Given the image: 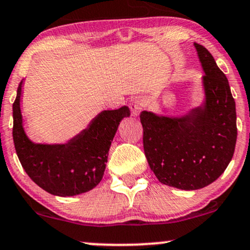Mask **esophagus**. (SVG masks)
Wrapping results in <instances>:
<instances>
[{
    "mask_svg": "<svg viewBox=\"0 0 250 250\" xmlns=\"http://www.w3.org/2000/svg\"><path fill=\"white\" fill-rule=\"evenodd\" d=\"M130 107L133 116H139V113L142 112L143 108L145 107V101H144L143 97L140 96L133 97L130 102Z\"/></svg>",
    "mask_w": 250,
    "mask_h": 250,
    "instance_id": "1",
    "label": "esophagus"
}]
</instances>
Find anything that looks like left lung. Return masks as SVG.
Wrapping results in <instances>:
<instances>
[{
    "instance_id": "1",
    "label": "left lung",
    "mask_w": 250,
    "mask_h": 250,
    "mask_svg": "<svg viewBox=\"0 0 250 250\" xmlns=\"http://www.w3.org/2000/svg\"><path fill=\"white\" fill-rule=\"evenodd\" d=\"M194 46L205 72L204 102L179 117L140 113L149 167L161 184L185 190L204 188L225 172L237 137L228 79L205 46Z\"/></svg>"
}]
</instances>
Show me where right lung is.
Here are the masks:
<instances>
[{"mask_svg":"<svg viewBox=\"0 0 250 250\" xmlns=\"http://www.w3.org/2000/svg\"><path fill=\"white\" fill-rule=\"evenodd\" d=\"M23 81L13 104V138L17 157L26 174L41 188L57 196L89 192L101 183L108 149L118 126L130 108L104 110L86 128L64 144L34 143L26 136L21 112Z\"/></svg>","mask_w":250,"mask_h":250,"instance_id":"1","label":"right lung"}]
</instances>
